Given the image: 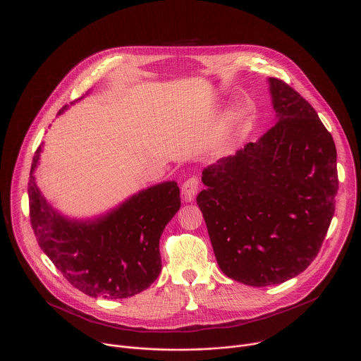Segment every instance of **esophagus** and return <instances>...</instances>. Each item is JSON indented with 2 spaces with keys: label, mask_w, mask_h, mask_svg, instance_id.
Wrapping results in <instances>:
<instances>
[{
  "label": "esophagus",
  "mask_w": 361,
  "mask_h": 361,
  "mask_svg": "<svg viewBox=\"0 0 361 361\" xmlns=\"http://www.w3.org/2000/svg\"><path fill=\"white\" fill-rule=\"evenodd\" d=\"M199 188H200V180H199V178L192 176V178L186 179V180L183 182V185H182V196H183L185 202H192L193 197H195V195L197 193Z\"/></svg>",
  "instance_id": "1"
}]
</instances>
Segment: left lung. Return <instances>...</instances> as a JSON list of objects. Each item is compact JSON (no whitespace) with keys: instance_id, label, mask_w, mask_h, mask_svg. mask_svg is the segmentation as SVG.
Segmentation results:
<instances>
[{"instance_id":"8db88e82","label":"left lung","mask_w":361,"mask_h":361,"mask_svg":"<svg viewBox=\"0 0 361 361\" xmlns=\"http://www.w3.org/2000/svg\"><path fill=\"white\" fill-rule=\"evenodd\" d=\"M278 121L202 172L196 202L221 271L251 286L285 282L316 258L338 189L336 147L314 109L269 78Z\"/></svg>"}]
</instances>
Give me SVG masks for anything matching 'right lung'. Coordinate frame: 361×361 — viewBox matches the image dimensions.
<instances>
[{
	"label": "right lung",
	"mask_w": 361,
	"mask_h": 361,
	"mask_svg": "<svg viewBox=\"0 0 361 361\" xmlns=\"http://www.w3.org/2000/svg\"><path fill=\"white\" fill-rule=\"evenodd\" d=\"M41 151L39 145L28 182L30 219L41 250L86 295L123 299L147 289L162 268L161 234L180 207L176 182L142 190L96 221L72 223L47 203L35 183Z\"/></svg>",
	"instance_id": "obj_1"
}]
</instances>
